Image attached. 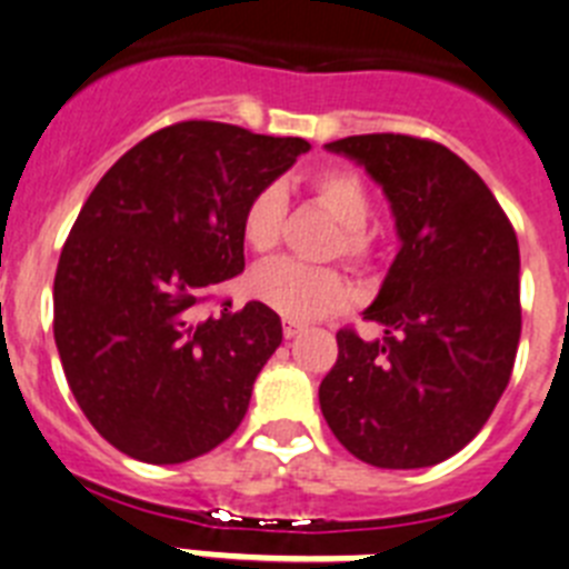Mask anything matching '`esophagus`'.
<instances>
[{
	"instance_id": "obj_1",
	"label": "esophagus",
	"mask_w": 569,
	"mask_h": 569,
	"mask_svg": "<svg viewBox=\"0 0 569 569\" xmlns=\"http://www.w3.org/2000/svg\"><path fill=\"white\" fill-rule=\"evenodd\" d=\"M300 332H303V323H298V320H289V318H283V335H286V340L298 338Z\"/></svg>"
}]
</instances>
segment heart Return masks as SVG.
<instances>
[{
  "label": "heart",
  "instance_id": "1",
  "mask_svg": "<svg viewBox=\"0 0 569 569\" xmlns=\"http://www.w3.org/2000/svg\"><path fill=\"white\" fill-rule=\"evenodd\" d=\"M309 191L329 214L340 223L338 237L329 246V254H340L355 266H363L372 257L375 240L367 229L372 214V197L367 182L349 168H323L309 177ZM286 220V197L280 186H263L246 202L240 214V237L246 249L266 257L280 246ZM249 289L260 303L289 320H318L338 312L346 303V280L332 266H309L300 260H274L257 269Z\"/></svg>",
  "mask_w": 569,
  "mask_h": 569
}]
</instances>
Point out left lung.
Segmentation results:
<instances>
[{
  "label": "left lung",
  "instance_id": "1",
  "mask_svg": "<svg viewBox=\"0 0 569 569\" xmlns=\"http://www.w3.org/2000/svg\"><path fill=\"white\" fill-rule=\"evenodd\" d=\"M326 148L383 189L401 249L363 312L383 340L340 329L320 409L360 461L432 467L481 432L510 383L521 338L518 237L487 182L441 142L360 134Z\"/></svg>",
  "mask_w": 569,
  "mask_h": 569
}]
</instances>
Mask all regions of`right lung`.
<instances>
[{
  "mask_svg": "<svg viewBox=\"0 0 569 569\" xmlns=\"http://www.w3.org/2000/svg\"><path fill=\"white\" fill-rule=\"evenodd\" d=\"M309 142L189 120L106 171L53 278V340L91 427L126 456L182 463L223 443L283 340L260 300L209 315L246 266L240 214Z\"/></svg>",
  "mask_w": 569,
  "mask_h": 569,
  "instance_id": "1",
  "label": "right lung"
}]
</instances>
